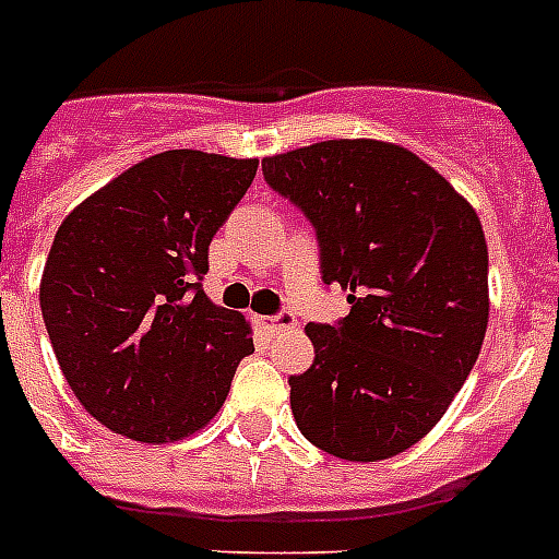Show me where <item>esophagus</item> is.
<instances>
[{
	"label": "esophagus",
	"mask_w": 559,
	"mask_h": 559,
	"mask_svg": "<svg viewBox=\"0 0 559 559\" xmlns=\"http://www.w3.org/2000/svg\"><path fill=\"white\" fill-rule=\"evenodd\" d=\"M298 319L289 310H281L275 316H261V328L266 333H281V331H289V328H296Z\"/></svg>",
	"instance_id": "esophagus-1"
}]
</instances>
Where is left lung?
I'll list each match as a JSON object with an SVG mask.
<instances>
[{
	"label": "left lung",
	"instance_id": "left-lung-1",
	"mask_svg": "<svg viewBox=\"0 0 559 559\" xmlns=\"http://www.w3.org/2000/svg\"><path fill=\"white\" fill-rule=\"evenodd\" d=\"M272 191L313 223L340 324H307L313 366L289 377L298 429L345 461L415 447L485 342L487 243L476 209L406 147L331 139L263 159Z\"/></svg>",
	"mask_w": 559,
	"mask_h": 559
}]
</instances>
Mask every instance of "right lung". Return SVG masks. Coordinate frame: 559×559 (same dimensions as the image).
I'll use <instances>...</instances> for the list:
<instances>
[{"label":"right lung","mask_w":559,"mask_h":559,"mask_svg":"<svg viewBox=\"0 0 559 559\" xmlns=\"http://www.w3.org/2000/svg\"><path fill=\"white\" fill-rule=\"evenodd\" d=\"M254 170L258 159L156 153L57 228L39 281L48 340L74 397L112 432L182 441L226 403L252 328L200 281Z\"/></svg>","instance_id":"right-lung-1"}]
</instances>
